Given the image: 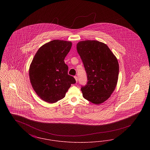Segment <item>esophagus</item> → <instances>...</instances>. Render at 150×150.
Listing matches in <instances>:
<instances>
[{
	"label": "esophagus",
	"instance_id": "esophagus-1",
	"mask_svg": "<svg viewBox=\"0 0 150 150\" xmlns=\"http://www.w3.org/2000/svg\"><path fill=\"white\" fill-rule=\"evenodd\" d=\"M74 78H75V80H76V82H78V77L75 76H74Z\"/></svg>",
	"mask_w": 150,
	"mask_h": 150
}]
</instances>
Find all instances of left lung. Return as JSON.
Segmentation results:
<instances>
[{"label":"left lung","mask_w":150,"mask_h":150,"mask_svg":"<svg viewBox=\"0 0 150 150\" xmlns=\"http://www.w3.org/2000/svg\"><path fill=\"white\" fill-rule=\"evenodd\" d=\"M86 69L88 82L82 86L83 97L95 105L108 100L117 85L119 66L107 45L97 40L80 41L76 45Z\"/></svg>","instance_id":"8db88e82"}]
</instances>
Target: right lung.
<instances>
[{
    "label": "right lung",
    "instance_id": "add662e5",
    "mask_svg": "<svg viewBox=\"0 0 150 150\" xmlns=\"http://www.w3.org/2000/svg\"><path fill=\"white\" fill-rule=\"evenodd\" d=\"M71 42L53 40L43 45L36 53L29 68V78L37 95L53 103L62 100L75 79L68 75L64 58L71 48Z\"/></svg>",
    "mask_w": 150,
    "mask_h": 150
}]
</instances>
